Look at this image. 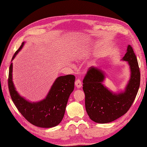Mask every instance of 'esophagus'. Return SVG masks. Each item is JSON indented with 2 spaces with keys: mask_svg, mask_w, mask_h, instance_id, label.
I'll use <instances>...</instances> for the list:
<instances>
[{
  "mask_svg": "<svg viewBox=\"0 0 147 147\" xmlns=\"http://www.w3.org/2000/svg\"><path fill=\"white\" fill-rule=\"evenodd\" d=\"M75 86H76V88H80L82 86V82H81V81L79 79H78V80H76V82H75Z\"/></svg>",
  "mask_w": 147,
  "mask_h": 147,
  "instance_id": "obj_1",
  "label": "esophagus"
}]
</instances>
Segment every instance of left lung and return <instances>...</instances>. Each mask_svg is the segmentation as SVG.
<instances>
[{
  "instance_id": "obj_1",
  "label": "left lung",
  "mask_w": 147,
  "mask_h": 147,
  "mask_svg": "<svg viewBox=\"0 0 147 147\" xmlns=\"http://www.w3.org/2000/svg\"><path fill=\"white\" fill-rule=\"evenodd\" d=\"M130 69V79L124 90L114 92L103 84L106 74L101 68L91 67L83 80L85 107L90 119L98 123H108L127 112L140 85V71L132 48L127 46L121 59Z\"/></svg>"
}]
</instances>
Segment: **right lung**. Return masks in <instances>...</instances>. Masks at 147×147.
Listing matches in <instances>:
<instances>
[{"label":"right lung","instance_id":"right-lung-1","mask_svg":"<svg viewBox=\"0 0 147 147\" xmlns=\"http://www.w3.org/2000/svg\"><path fill=\"white\" fill-rule=\"evenodd\" d=\"M22 42L15 53L11 62L22 48ZM13 64L11 63L8 78V87L12 101L18 110L32 125L43 128L58 125L63 120L69 95L74 88L75 76L68 74L59 76L54 82L45 99L38 102H31L21 96L12 81Z\"/></svg>","mask_w":147,"mask_h":147}]
</instances>
